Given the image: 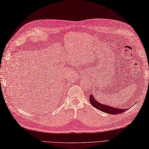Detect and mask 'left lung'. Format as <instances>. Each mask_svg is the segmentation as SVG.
I'll use <instances>...</instances> for the list:
<instances>
[{"instance_id": "left-lung-1", "label": "left lung", "mask_w": 149, "mask_h": 149, "mask_svg": "<svg viewBox=\"0 0 149 149\" xmlns=\"http://www.w3.org/2000/svg\"><path fill=\"white\" fill-rule=\"evenodd\" d=\"M89 100H90L91 104L94 107L97 108V110H100L102 111L105 112V113H107L109 114H112V115L119 114V113H123V112L127 110V108H125V109L115 108L110 107V106L101 104L100 102H99L96 100V99H95L93 97V95L92 94L90 95V99H89Z\"/></svg>"}]
</instances>
